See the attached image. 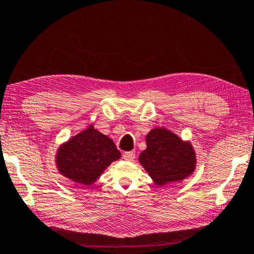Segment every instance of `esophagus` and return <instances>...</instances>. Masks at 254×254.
<instances>
[{
    "label": "esophagus",
    "instance_id": "34e87169",
    "mask_svg": "<svg viewBox=\"0 0 254 254\" xmlns=\"http://www.w3.org/2000/svg\"><path fill=\"white\" fill-rule=\"evenodd\" d=\"M123 157H124L125 160H126V161H134V159H135V152H134V151L125 152Z\"/></svg>",
    "mask_w": 254,
    "mask_h": 254
}]
</instances>
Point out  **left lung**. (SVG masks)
<instances>
[{"label":"left lung","mask_w":254,"mask_h":254,"mask_svg":"<svg viewBox=\"0 0 254 254\" xmlns=\"http://www.w3.org/2000/svg\"><path fill=\"white\" fill-rule=\"evenodd\" d=\"M145 140L146 149L138 160L155 185L181 182L193 174L196 157L190 142H184L165 127L152 129Z\"/></svg>","instance_id":"obj_1"}]
</instances>
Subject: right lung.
I'll return each instance as SVG.
<instances>
[{
  "instance_id": "obj_1",
  "label": "right lung",
  "mask_w": 254,
  "mask_h": 254,
  "mask_svg": "<svg viewBox=\"0 0 254 254\" xmlns=\"http://www.w3.org/2000/svg\"><path fill=\"white\" fill-rule=\"evenodd\" d=\"M120 157L114 140L91 125L62 144L58 149L56 163L65 178L78 185L91 186Z\"/></svg>"
}]
</instances>
